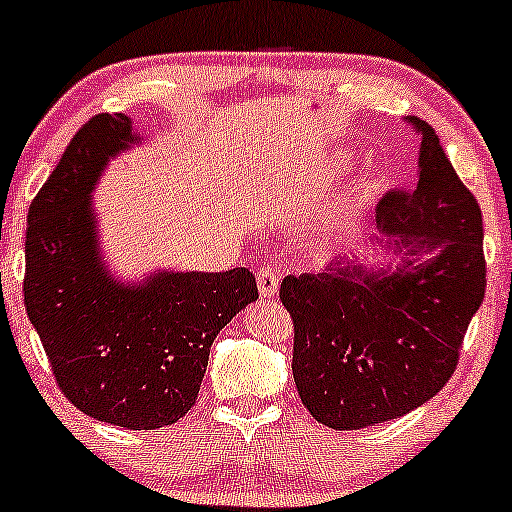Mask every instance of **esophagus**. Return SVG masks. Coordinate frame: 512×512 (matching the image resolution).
I'll return each mask as SVG.
<instances>
[{"instance_id":"1","label":"esophagus","mask_w":512,"mask_h":512,"mask_svg":"<svg viewBox=\"0 0 512 512\" xmlns=\"http://www.w3.org/2000/svg\"><path fill=\"white\" fill-rule=\"evenodd\" d=\"M256 280H258V293H261V298H273V295L278 293L276 268H268V266L258 268Z\"/></svg>"}]
</instances>
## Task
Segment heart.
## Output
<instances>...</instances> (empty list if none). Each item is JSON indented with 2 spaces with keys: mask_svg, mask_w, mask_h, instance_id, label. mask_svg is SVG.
<instances>
[{
  "mask_svg": "<svg viewBox=\"0 0 512 512\" xmlns=\"http://www.w3.org/2000/svg\"><path fill=\"white\" fill-rule=\"evenodd\" d=\"M346 166H349V158L346 156L322 158V161H317L315 166L310 168V180H307V183L315 185V188H324V185L334 183V180L344 173ZM359 202L361 197H354V200H349L346 205L339 207V210H332L322 214V217H317L315 224L310 227V234H307L312 244H324L329 236L342 232L346 224L351 222V214L356 212V205H359Z\"/></svg>",
  "mask_w": 512,
  "mask_h": 512,
  "instance_id": "obj_1",
  "label": "heart"
}]
</instances>
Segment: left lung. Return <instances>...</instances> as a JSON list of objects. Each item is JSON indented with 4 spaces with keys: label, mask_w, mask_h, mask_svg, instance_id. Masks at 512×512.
<instances>
[{
    "label": "left lung",
    "mask_w": 512,
    "mask_h": 512,
    "mask_svg": "<svg viewBox=\"0 0 512 512\" xmlns=\"http://www.w3.org/2000/svg\"><path fill=\"white\" fill-rule=\"evenodd\" d=\"M415 190L378 202L381 249L403 263L368 271L349 258L280 283L293 317V378L310 415L332 430L395 420L452 378L471 317L486 293L481 207L459 180L430 124ZM434 250L437 257L415 264Z\"/></svg>",
    "instance_id": "8db88e82"
}]
</instances>
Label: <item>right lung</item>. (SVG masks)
Returning a JSON list of instances; mask_svg holds the SVG:
<instances>
[{
    "label": "right lung",
    "mask_w": 512,
    "mask_h": 512,
    "mask_svg": "<svg viewBox=\"0 0 512 512\" xmlns=\"http://www.w3.org/2000/svg\"><path fill=\"white\" fill-rule=\"evenodd\" d=\"M141 136L126 114H97L73 136L29 207L26 315L65 398L126 430H158L195 405L219 329L258 298L249 268L109 276L92 190L109 158Z\"/></svg>",
    "instance_id": "right-lung-1"
}]
</instances>
